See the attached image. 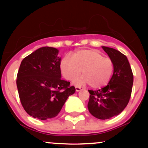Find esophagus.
I'll list each match as a JSON object with an SVG mask.
<instances>
[{
  "instance_id": "1",
  "label": "esophagus",
  "mask_w": 148,
  "mask_h": 148,
  "mask_svg": "<svg viewBox=\"0 0 148 148\" xmlns=\"http://www.w3.org/2000/svg\"><path fill=\"white\" fill-rule=\"evenodd\" d=\"M82 87H75V90L76 92H79V91H81L82 90Z\"/></svg>"
}]
</instances>
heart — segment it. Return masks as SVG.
<instances>
[{"mask_svg": "<svg viewBox=\"0 0 148 148\" xmlns=\"http://www.w3.org/2000/svg\"><path fill=\"white\" fill-rule=\"evenodd\" d=\"M114 69L112 60L104 57L98 50L83 49L65 56L60 62V70L66 79L73 80L82 70L83 75L74 80L77 86L90 84L94 88H98L108 84Z\"/></svg>", "mask_w": 148, "mask_h": 148, "instance_id": "obj_1", "label": "heart"}]
</instances>
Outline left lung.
Returning <instances> with one entry per match:
<instances>
[{"mask_svg": "<svg viewBox=\"0 0 148 148\" xmlns=\"http://www.w3.org/2000/svg\"><path fill=\"white\" fill-rule=\"evenodd\" d=\"M114 64L113 75L108 85L90 92L88 108L94 117L106 120L117 116L124 110L130 99L133 75L127 56L119 50L102 46Z\"/></svg>", "mask_w": 148, "mask_h": 148, "instance_id": "1", "label": "left lung"}]
</instances>
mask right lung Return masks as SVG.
Wrapping results in <instances>:
<instances>
[{
  "instance_id": "right-lung-1",
  "label": "right lung",
  "mask_w": 148,
  "mask_h": 148,
  "mask_svg": "<svg viewBox=\"0 0 148 148\" xmlns=\"http://www.w3.org/2000/svg\"><path fill=\"white\" fill-rule=\"evenodd\" d=\"M59 50L42 47L23 58L17 76L21 104L30 116L46 120L57 116L68 97L75 92L62 80Z\"/></svg>"
}]
</instances>
